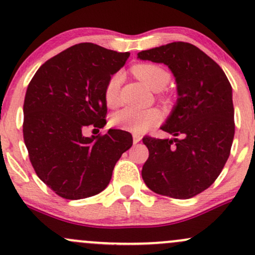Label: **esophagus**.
Returning <instances> with one entry per match:
<instances>
[{"mask_svg":"<svg viewBox=\"0 0 255 255\" xmlns=\"http://www.w3.org/2000/svg\"><path fill=\"white\" fill-rule=\"evenodd\" d=\"M141 135H140V134H133V142L134 144H137V142L140 141V140H141Z\"/></svg>","mask_w":255,"mask_h":255,"instance_id":"esophagus-1","label":"esophagus"}]
</instances>
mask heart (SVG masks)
I'll return each instance as SVG.
<instances>
[{
  "label": "heart",
  "mask_w": 255,
  "mask_h": 255,
  "mask_svg": "<svg viewBox=\"0 0 255 255\" xmlns=\"http://www.w3.org/2000/svg\"><path fill=\"white\" fill-rule=\"evenodd\" d=\"M133 74L153 91L163 90L170 80L169 73L163 67L153 63L136 64L133 67ZM120 84H121V77L120 74H115L109 79L105 86L104 98L109 107H116L119 104ZM160 120H162V114L154 108L150 109L124 108L114 114L111 124L121 129L142 133L151 126L157 125Z\"/></svg>",
  "instance_id": "heart-1"
}]
</instances>
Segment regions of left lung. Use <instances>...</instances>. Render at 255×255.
Listing matches in <instances>:
<instances>
[{
    "mask_svg": "<svg viewBox=\"0 0 255 255\" xmlns=\"http://www.w3.org/2000/svg\"><path fill=\"white\" fill-rule=\"evenodd\" d=\"M137 58L168 66L177 99L160 129L172 137L145 136L142 180L154 193L189 199L209 188L233 145V89L223 69L197 46L174 42L140 51Z\"/></svg>",
    "mask_w": 255,
    "mask_h": 255,
    "instance_id": "obj_1",
    "label": "left lung"
}]
</instances>
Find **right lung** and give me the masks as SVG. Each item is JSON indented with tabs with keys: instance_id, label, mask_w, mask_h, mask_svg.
Listing matches in <instances>:
<instances>
[{
	"instance_id": "1",
	"label": "right lung",
	"mask_w": 255,
	"mask_h": 255,
	"mask_svg": "<svg viewBox=\"0 0 255 255\" xmlns=\"http://www.w3.org/2000/svg\"><path fill=\"white\" fill-rule=\"evenodd\" d=\"M129 52L93 43L71 46L42 64L24 102V140L38 177L69 200L92 197L109 184L114 166L133 144L128 131L85 136L107 115L104 90Z\"/></svg>"
}]
</instances>
